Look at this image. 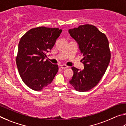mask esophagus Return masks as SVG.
I'll return each instance as SVG.
<instances>
[{"label": "esophagus", "mask_w": 126, "mask_h": 126, "mask_svg": "<svg viewBox=\"0 0 126 126\" xmlns=\"http://www.w3.org/2000/svg\"><path fill=\"white\" fill-rule=\"evenodd\" d=\"M69 67V66L66 65H61V68L62 69H67V68Z\"/></svg>", "instance_id": "obj_1"}]
</instances>
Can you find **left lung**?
<instances>
[{
  "label": "left lung",
  "instance_id": "obj_1",
  "mask_svg": "<svg viewBox=\"0 0 126 126\" xmlns=\"http://www.w3.org/2000/svg\"><path fill=\"white\" fill-rule=\"evenodd\" d=\"M72 37L78 42L84 69L80 71L75 67L70 83L78 91H89L98 84L111 59L109 40L104 33L90 24L79 26L69 30Z\"/></svg>",
  "mask_w": 126,
  "mask_h": 126
}]
</instances>
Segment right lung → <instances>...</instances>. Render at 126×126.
<instances>
[{
    "label": "right lung",
    "mask_w": 126,
    "mask_h": 126,
    "mask_svg": "<svg viewBox=\"0 0 126 126\" xmlns=\"http://www.w3.org/2000/svg\"><path fill=\"white\" fill-rule=\"evenodd\" d=\"M59 28L45 26L32 28L21 37L16 63L20 76L26 85L41 91L49 85L59 70L58 65L45 60L62 32Z\"/></svg>",
    "instance_id": "1"
}]
</instances>
